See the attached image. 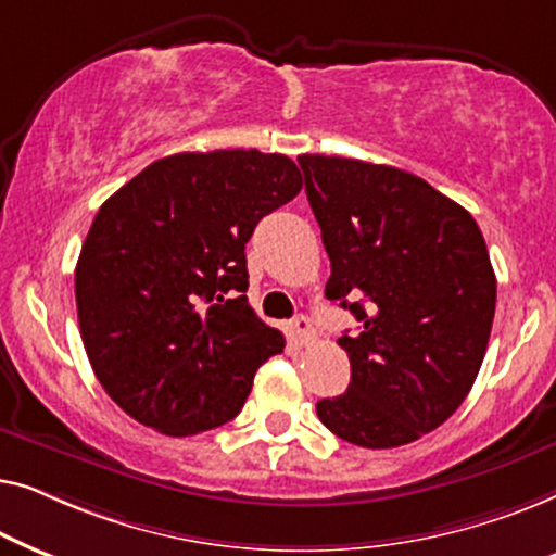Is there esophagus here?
I'll return each instance as SVG.
<instances>
[{
	"label": "esophagus",
	"instance_id": "34e87169",
	"mask_svg": "<svg viewBox=\"0 0 556 556\" xmlns=\"http://www.w3.org/2000/svg\"><path fill=\"white\" fill-rule=\"evenodd\" d=\"M291 333H293V339H295V344H301V346H308L311 341H314V326H311V321L306 316H295L293 321H291Z\"/></svg>",
	"mask_w": 556,
	"mask_h": 556
}]
</instances>
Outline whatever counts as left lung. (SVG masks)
I'll return each instance as SVG.
<instances>
[{
  "instance_id": "left-lung-1",
  "label": "left lung",
  "mask_w": 556,
  "mask_h": 556,
  "mask_svg": "<svg viewBox=\"0 0 556 556\" xmlns=\"http://www.w3.org/2000/svg\"><path fill=\"white\" fill-rule=\"evenodd\" d=\"M306 197L331 261L326 299L359 333L339 339L346 392L316 413L346 443L400 447L443 425L489 346L496 276L476 219L415 174L303 154Z\"/></svg>"
}]
</instances>
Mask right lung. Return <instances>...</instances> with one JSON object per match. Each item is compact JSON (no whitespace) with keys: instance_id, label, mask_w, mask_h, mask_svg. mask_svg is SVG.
<instances>
[{"instance_id":"1","label":"right lung","mask_w":556,"mask_h":556,"mask_svg":"<svg viewBox=\"0 0 556 556\" xmlns=\"http://www.w3.org/2000/svg\"><path fill=\"white\" fill-rule=\"evenodd\" d=\"M301 187L283 154L185 151L101 204L75 265L78 324L98 382L136 422L174 438L219 428L283 352L242 295L245 242Z\"/></svg>"}]
</instances>
